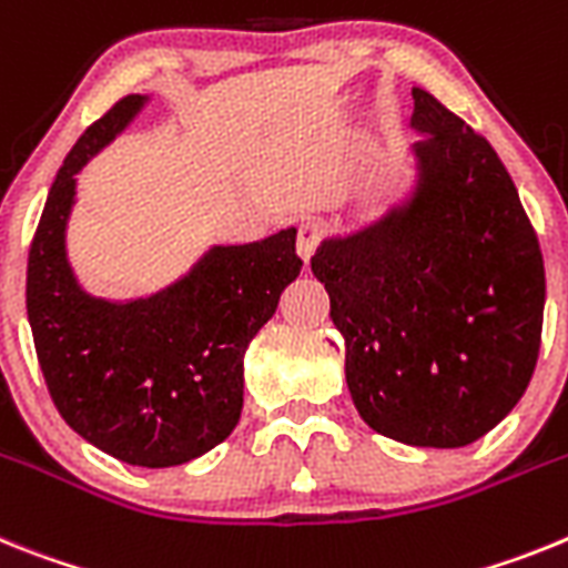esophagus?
I'll list each match as a JSON object with an SVG mask.
<instances>
[{
  "mask_svg": "<svg viewBox=\"0 0 568 568\" xmlns=\"http://www.w3.org/2000/svg\"><path fill=\"white\" fill-rule=\"evenodd\" d=\"M317 243H320V225L312 223V220L300 225L297 229V254L305 265H308L312 254L317 251Z\"/></svg>",
  "mask_w": 568,
  "mask_h": 568,
  "instance_id": "1",
  "label": "esophagus"
}]
</instances>
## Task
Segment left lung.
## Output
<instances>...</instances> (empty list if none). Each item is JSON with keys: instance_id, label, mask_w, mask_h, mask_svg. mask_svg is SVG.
I'll return each instance as SVG.
<instances>
[{"instance_id": "1", "label": "left lung", "mask_w": 568, "mask_h": 568, "mask_svg": "<svg viewBox=\"0 0 568 568\" xmlns=\"http://www.w3.org/2000/svg\"><path fill=\"white\" fill-rule=\"evenodd\" d=\"M417 182L312 256L345 339L359 417L426 448L475 443L517 406L540 352L546 274L515 182L486 136L414 88Z\"/></svg>"}]
</instances>
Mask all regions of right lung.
Listing matches in <instances>:
<instances>
[{"mask_svg":"<svg viewBox=\"0 0 568 568\" xmlns=\"http://www.w3.org/2000/svg\"><path fill=\"white\" fill-rule=\"evenodd\" d=\"M148 97H122L79 136L48 194L28 254V323L53 406L68 426L131 466L165 468L223 443L243 412V357L277 312L303 260L297 229L214 245L151 297H91L73 277L65 225L77 174L134 120Z\"/></svg>","mask_w":568,"mask_h":568,"instance_id":"obj_1","label":"right lung"}]
</instances>
